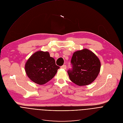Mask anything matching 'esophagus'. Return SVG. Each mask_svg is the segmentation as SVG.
I'll return each instance as SVG.
<instances>
[{
	"label": "esophagus",
	"mask_w": 123,
	"mask_h": 123,
	"mask_svg": "<svg viewBox=\"0 0 123 123\" xmlns=\"http://www.w3.org/2000/svg\"><path fill=\"white\" fill-rule=\"evenodd\" d=\"M66 68H67V66H66V65H63V66H62L61 67V68L63 69H66Z\"/></svg>",
	"instance_id": "esophagus-1"
}]
</instances>
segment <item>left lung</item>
<instances>
[{
    "label": "left lung",
    "instance_id": "1",
    "mask_svg": "<svg viewBox=\"0 0 123 123\" xmlns=\"http://www.w3.org/2000/svg\"><path fill=\"white\" fill-rule=\"evenodd\" d=\"M72 70L68 74L70 80L79 86L92 83L100 72L101 63L98 57L92 51L84 48L73 54L71 59Z\"/></svg>",
    "mask_w": 123,
    "mask_h": 123
}]
</instances>
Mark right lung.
Returning <instances> with one entry per match:
<instances>
[{
    "label": "right lung",
    "mask_w": 123,
    "mask_h": 123,
    "mask_svg": "<svg viewBox=\"0 0 123 123\" xmlns=\"http://www.w3.org/2000/svg\"><path fill=\"white\" fill-rule=\"evenodd\" d=\"M59 68L48 52L41 50L32 54L25 66L28 77L39 85H44L51 80Z\"/></svg>",
    "instance_id": "obj_1"
}]
</instances>
